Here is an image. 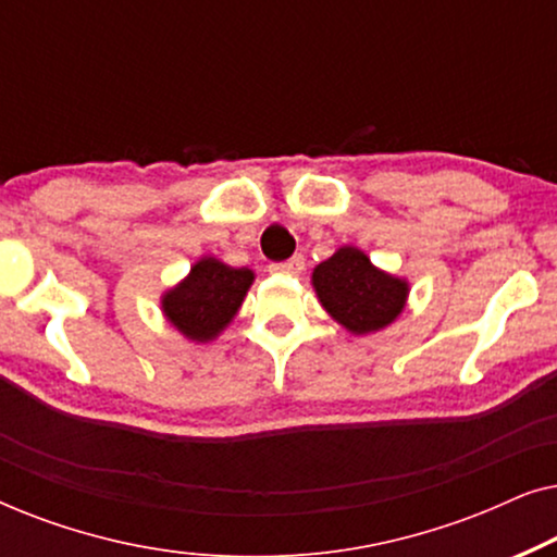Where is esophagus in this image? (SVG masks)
Returning <instances> with one entry per match:
<instances>
[{
    "label": "esophagus",
    "instance_id": "34e87169",
    "mask_svg": "<svg viewBox=\"0 0 557 557\" xmlns=\"http://www.w3.org/2000/svg\"><path fill=\"white\" fill-rule=\"evenodd\" d=\"M269 269L273 273H301L304 271V256H292L288 261H281V263H271Z\"/></svg>",
    "mask_w": 557,
    "mask_h": 557
}]
</instances>
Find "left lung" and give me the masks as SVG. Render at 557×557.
I'll list each match as a JSON object with an SVG mask.
<instances>
[{
    "label": "left lung",
    "mask_w": 557,
    "mask_h": 557,
    "mask_svg": "<svg viewBox=\"0 0 557 557\" xmlns=\"http://www.w3.org/2000/svg\"><path fill=\"white\" fill-rule=\"evenodd\" d=\"M311 281L322 307L355 334L383 330L406 307V281L377 271L357 248H339L317 265Z\"/></svg>",
    "instance_id": "8db88e82"
}]
</instances>
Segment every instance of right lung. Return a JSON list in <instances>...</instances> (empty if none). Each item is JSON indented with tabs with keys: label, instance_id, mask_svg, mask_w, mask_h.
<instances>
[{
	"label": "right lung",
	"instance_id": "obj_1",
	"mask_svg": "<svg viewBox=\"0 0 557 557\" xmlns=\"http://www.w3.org/2000/svg\"><path fill=\"white\" fill-rule=\"evenodd\" d=\"M253 273L202 258L189 276L164 296L162 307L170 322L189 339L208 342L235 317Z\"/></svg>",
	"mask_w": 557,
	"mask_h": 557
}]
</instances>
